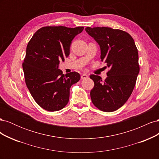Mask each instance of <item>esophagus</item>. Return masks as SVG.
I'll use <instances>...</instances> for the list:
<instances>
[{
	"instance_id": "1",
	"label": "esophagus",
	"mask_w": 159,
	"mask_h": 159,
	"mask_svg": "<svg viewBox=\"0 0 159 159\" xmlns=\"http://www.w3.org/2000/svg\"><path fill=\"white\" fill-rule=\"evenodd\" d=\"M88 75L86 74H83L81 75V78L82 80H84V79H87L88 78Z\"/></svg>"
}]
</instances>
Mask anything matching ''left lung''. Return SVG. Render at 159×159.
Segmentation results:
<instances>
[{
	"mask_svg": "<svg viewBox=\"0 0 159 159\" xmlns=\"http://www.w3.org/2000/svg\"><path fill=\"white\" fill-rule=\"evenodd\" d=\"M97 42L101 60L109 68L107 78L91 75L94 87L90 91L92 103L105 112L122 107L131 95L139 73V54L135 43L127 32L108 27L85 28Z\"/></svg>",
	"mask_w": 159,
	"mask_h": 159,
	"instance_id": "left-lung-1",
	"label": "left lung"
}]
</instances>
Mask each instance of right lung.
<instances>
[{"instance_id": "right-lung-1", "label": "right lung", "mask_w": 159, "mask_h": 159, "mask_svg": "<svg viewBox=\"0 0 159 159\" xmlns=\"http://www.w3.org/2000/svg\"><path fill=\"white\" fill-rule=\"evenodd\" d=\"M83 30V26L43 27L28 42L22 64L26 84L35 102L46 111L63 109L71 86L80 80L75 71L63 74L59 64L69 56L72 40Z\"/></svg>"}]
</instances>
